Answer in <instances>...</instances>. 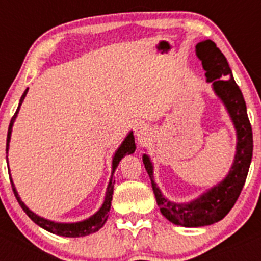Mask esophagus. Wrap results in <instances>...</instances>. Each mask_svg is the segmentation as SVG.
Instances as JSON below:
<instances>
[{"label":"esophagus","instance_id":"obj_1","mask_svg":"<svg viewBox=\"0 0 261 261\" xmlns=\"http://www.w3.org/2000/svg\"><path fill=\"white\" fill-rule=\"evenodd\" d=\"M135 135L137 136L138 140H145L146 137L151 135V129L146 125V124H137L135 129Z\"/></svg>","mask_w":261,"mask_h":261}]
</instances>
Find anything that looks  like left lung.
<instances>
[{"instance_id": "left-lung-1", "label": "left lung", "mask_w": 261, "mask_h": 261, "mask_svg": "<svg viewBox=\"0 0 261 261\" xmlns=\"http://www.w3.org/2000/svg\"><path fill=\"white\" fill-rule=\"evenodd\" d=\"M196 56L201 61L206 82L225 106L237 133L235 155L229 172L220 183L188 202H175L165 197L154 180V166L150 156L142 155L145 168L151 180L156 204L163 217L174 225L183 227H201L218 222L231 211L244 186L252 159V128L241 89L235 84L229 62L212 40L196 45Z\"/></svg>"}]
</instances>
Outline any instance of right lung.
Instances as JSON below:
<instances>
[{"mask_svg": "<svg viewBox=\"0 0 261 261\" xmlns=\"http://www.w3.org/2000/svg\"><path fill=\"white\" fill-rule=\"evenodd\" d=\"M27 91L29 89L24 90V93L23 95L20 96V100H19V105H18L17 111H15V114H14L13 119L10 121V125H9V130H8V140H6V154L9 153V146H10V138H11V132H13V125H14V121L17 119L18 116V112L20 110V106H22L23 100L26 98L27 95ZM136 150V144H135V136H133V132H130L126 135V137L124 138V141L121 142L119 147L116 149L115 151L114 156H112V171H111V177H110V181H108V186H107V191H106V196H105V201H103L102 206L99 208L98 212L93 214V216H90L89 218L86 220H82V221H78V222H55V221H50L44 218V217H40L39 214L34 213L31 209H29L24 202L20 200V196L18 193L17 188L14 186L13 183V179H11V174H10V181H11V187H13V191H14V195L17 197L18 202H19L20 208L24 211V213L31 218L34 222L36 223L38 226L43 227L44 230L47 231L52 232V234H56V235H61V237H68V238H78V237H86V235L93 234V232L98 231L99 229H102L103 225L106 223L108 218V212L111 209V201H112V195H114V174H115V170L116 167L119 166L120 161L124 158L125 155H129V154H133ZM6 161H8V168H9V159L8 155H6ZM9 171H10V168H9Z\"/></svg>", "mask_w": 261, "mask_h": 261, "instance_id": "add662e5", "label": "right lung"}]
</instances>
